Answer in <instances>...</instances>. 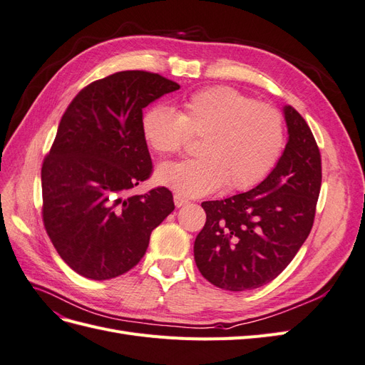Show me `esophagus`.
Masks as SVG:
<instances>
[{"mask_svg": "<svg viewBox=\"0 0 365 365\" xmlns=\"http://www.w3.org/2000/svg\"><path fill=\"white\" fill-rule=\"evenodd\" d=\"M173 202H175L176 207H182V205H185L187 202H189V200H187V197H184L180 193H175L173 195Z\"/></svg>", "mask_w": 365, "mask_h": 365, "instance_id": "1", "label": "esophagus"}]
</instances>
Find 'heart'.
Listing matches in <instances>:
<instances>
[{
    "mask_svg": "<svg viewBox=\"0 0 365 365\" xmlns=\"http://www.w3.org/2000/svg\"><path fill=\"white\" fill-rule=\"evenodd\" d=\"M148 145L161 155L181 150L190 135L202 137L200 157L164 163L160 184L182 196H202L225 185L245 190L260 182L284 148L282 114L235 88L213 86L185 98L181 111L152 105L141 117Z\"/></svg>",
    "mask_w": 365,
    "mask_h": 365,
    "instance_id": "1",
    "label": "heart"
}]
</instances>
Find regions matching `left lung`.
<instances>
[{
	"label": "left lung",
	"mask_w": 365,
	"mask_h": 365,
	"mask_svg": "<svg viewBox=\"0 0 365 365\" xmlns=\"http://www.w3.org/2000/svg\"><path fill=\"white\" fill-rule=\"evenodd\" d=\"M288 143L271 173L250 192L205 201L195 262L220 289L248 291L288 267L311 233L322 189V155L306 120L283 108Z\"/></svg>",
	"instance_id": "1"
}]
</instances>
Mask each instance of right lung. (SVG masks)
Segmentation results:
<instances>
[{"mask_svg":"<svg viewBox=\"0 0 365 365\" xmlns=\"http://www.w3.org/2000/svg\"><path fill=\"white\" fill-rule=\"evenodd\" d=\"M180 85L149 71H120L85 86L62 115L42 163V219L62 260L91 280L128 272L175 208L172 192L130 190L152 173L143 108Z\"/></svg>","mask_w":365,"mask_h":365,"instance_id":"obj_1","label":"right lung"}]
</instances>
